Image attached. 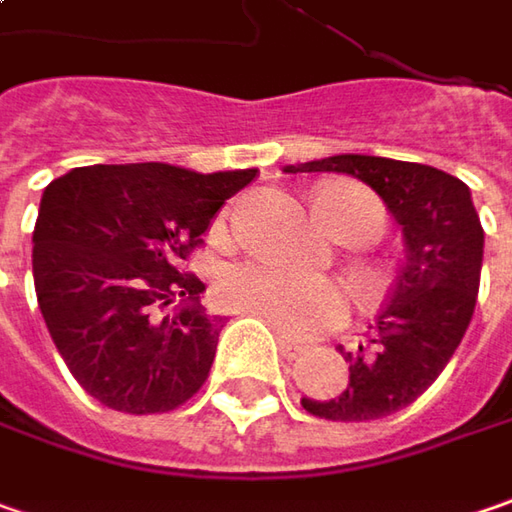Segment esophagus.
Returning a JSON list of instances; mask_svg holds the SVG:
<instances>
[{"mask_svg":"<svg viewBox=\"0 0 512 512\" xmlns=\"http://www.w3.org/2000/svg\"><path fill=\"white\" fill-rule=\"evenodd\" d=\"M276 340H279V351H282L288 360H294L296 354H302V348H305V345L296 343V340H291V337H285V334H276Z\"/></svg>","mask_w":512,"mask_h":512,"instance_id":"esophagus-1","label":"esophagus"}]
</instances>
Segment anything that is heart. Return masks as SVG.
Segmentation results:
<instances>
[{
  "instance_id": "1",
  "label": "heart",
  "mask_w": 512,
  "mask_h": 512,
  "mask_svg": "<svg viewBox=\"0 0 512 512\" xmlns=\"http://www.w3.org/2000/svg\"><path fill=\"white\" fill-rule=\"evenodd\" d=\"M314 216L328 233H354L371 242L386 230L383 204L360 187L331 184L314 195ZM380 282V273H371ZM221 299L227 308L259 317L285 337L308 340L334 328L348 314V291L337 279L311 276L273 262H244L224 273Z\"/></svg>"
}]
</instances>
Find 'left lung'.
<instances>
[{
	"instance_id": "1",
	"label": "left lung",
	"mask_w": 512,
	"mask_h": 512,
	"mask_svg": "<svg viewBox=\"0 0 512 512\" xmlns=\"http://www.w3.org/2000/svg\"><path fill=\"white\" fill-rule=\"evenodd\" d=\"M285 172H343L366 181L403 227L406 262L392 282L366 343L340 354L348 386L331 400L302 397L305 412L325 421H377L415 403L438 380L473 320L481 282L484 230L470 187L444 169L334 155Z\"/></svg>"
}]
</instances>
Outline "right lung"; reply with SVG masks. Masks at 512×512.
<instances>
[{"label": "right lung", "instance_id": "obj_1", "mask_svg": "<svg viewBox=\"0 0 512 512\" xmlns=\"http://www.w3.org/2000/svg\"><path fill=\"white\" fill-rule=\"evenodd\" d=\"M256 169L201 175L169 164H97L54 178L34 227V288L74 380L103 406L155 415L207 380L224 322L184 270L221 204ZM172 298L185 302L164 315Z\"/></svg>", "mask_w": 512, "mask_h": 512}]
</instances>
